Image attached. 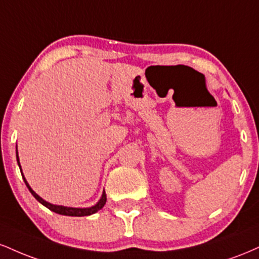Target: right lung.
Listing matches in <instances>:
<instances>
[{
    "label": "right lung",
    "instance_id": "add662e5",
    "mask_svg": "<svg viewBox=\"0 0 259 259\" xmlns=\"http://www.w3.org/2000/svg\"><path fill=\"white\" fill-rule=\"evenodd\" d=\"M17 162L18 164H19V158H18V152H17ZM19 168H20V164H19ZM22 177L24 178V175L22 174ZM24 181H25V185L28 186L29 191L31 192V195L34 196L36 200L40 202V203H42L45 207H47L49 209H51L52 212L55 213H58V214H62V215H70V217H85V215H91L94 214V213H96L97 210H100L101 208L106 204V201H107V196L105 192H103L102 197H101V200L99 201V203L95 204L94 207H90V208H72V207H63V206H56V204H51L49 203V202H46L42 198L40 197L37 194H35L34 191L31 190V187L29 186V184L26 183L25 178H24Z\"/></svg>",
    "mask_w": 259,
    "mask_h": 259
}]
</instances>
